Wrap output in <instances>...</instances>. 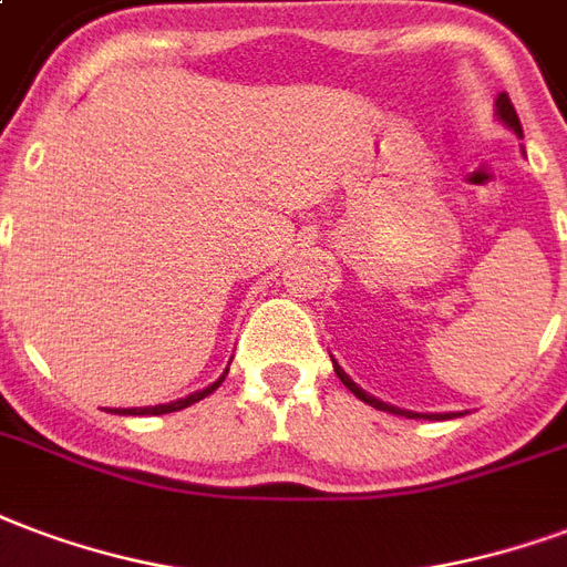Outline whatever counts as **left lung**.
Here are the masks:
<instances>
[{"label": "left lung", "mask_w": 567, "mask_h": 567, "mask_svg": "<svg viewBox=\"0 0 567 567\" xmlns=\"http://www.w3.org/2000/svg\"><path fill=\"white\" fill-rule=\"evenodd\" d=\"M496 116H498V120H502V123L507 125V128H511V132L523 137V125H519V120H517V111H514V104H511V99H507L505 92H498V95H496ZM333 369H337L339 381H342V384H346V388L351 390V393H354L358 400H363V402H367V405H372V409H379V412L402 414V417H423V421H447V417H463V414H465V412L421 414V412H409V409H396V405H390V402L379 400V396H372V393H367V390H363V388H358L354 381L348 379V372L342 367H339L337 360H333Z\"/></svg>", "instance_id": "8db88e82"}]
</instances>
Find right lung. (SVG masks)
<instances>
[{
    "instance_id": "obj_1",
    "label": "right lung",
    "mask_w": 567,
    "mask_h": 567,
    "mask_svg": "<svg viewBox=\"0 0 567 567\" xmlns=\"http://www.w3.org/2000/svg\"><path fill=\"white\" fill-rule=\"evenodd\" d=\"M230 367V363H228ZM225 375H228V369L221 372L219 379L213 381V384H207L204 390H195V393H188V396H183V400H174V402H162V405H144V409H111V414H171V412H179V409H188L192 402H200L204 396H209L213 390L219 388L221 381H225Z\"/></svg>"
}]
</instances>
